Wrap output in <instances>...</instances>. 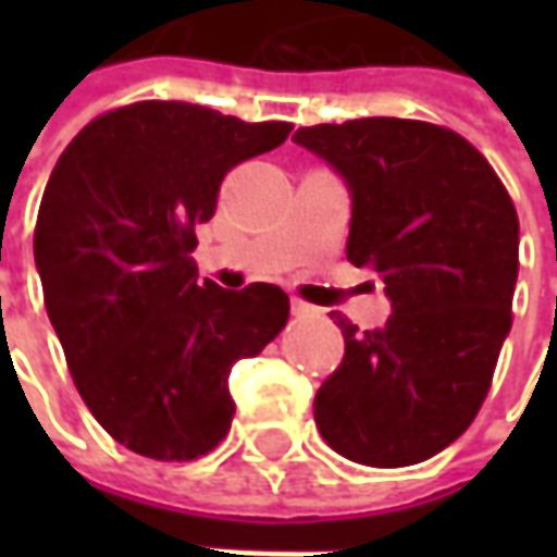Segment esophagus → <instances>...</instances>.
<instances>
[{"label": "esophagus", "mask_w": 557, "mask_h": 557, "mask_svg": "<svg viewBox=\"0 0 557 557\" xmlns=\"http://www.w3.org/2000/svg\"><path fill=\"white\" fill-rule=\"evenodd\" d=\"M290 312L294 315H319V310L307 304V300H300V297H290Z\"/></svg>", "instance_id": "obj_1"}]
</instances>
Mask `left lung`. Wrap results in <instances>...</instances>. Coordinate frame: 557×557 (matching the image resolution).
<instances>
[{"mask_svg":"<svg viewBox=\"0 0 557 557\" xmlns=\"http://www.w3.org/2000/svg\"><path fill=\"white\" fill-rule=\"evenodd\" d=\"M294 141L347 180V260L377 272L394 307L374 332L334 315L344 359L315 394V428L344 459L418 465L459 440L490 394L518 282L515 201L437 123H319Z\"/></svg>","mask_w":557,"mask_h":557,"instance_id":"obj_1","label":"left lung"}]
</instances>
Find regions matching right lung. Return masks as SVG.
Listing matches in <instances>:
<instances>
[{
  "label": "right lung",
  "instance_id": "right-lung-1",
  "mask_svg": "<svg viewBox=\"0 0 557 557\" xmlns=\"http://www.w3.org/2000/svg\"><path fill=\"white\" fill-rule=\"evenodd\" d=\"M288 133L285 120L136 101L86 123L54 163L33 232L46 310L83 403L139 456L191 461L220 446L232 366L288 322L282 288L201 285L191 260L225 173Z\"/></svg>",
  "mask_w": 557,
  "mask_h": 557
}]
</instances>
